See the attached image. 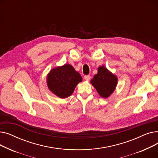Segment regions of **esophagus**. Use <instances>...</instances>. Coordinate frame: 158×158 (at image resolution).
Masks as SVG:
<instances>
[{"instance_id": "obj_1", "label": "esophagus", "mask_w": 158, "mask_h": 158, "mask_svg": "<svg viewBox=\"0 0 158 158\" xmlns=\"http://www.w3.org/2000/svg\"><path fill=\"white\" fill-rule=\"evenodd\" d=\"M84 78H85V79L86 81H89V79H90V76H89V75H88V76H85Z\"/></svg>"}]
</instances>
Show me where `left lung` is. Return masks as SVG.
Listing matches in <instances>:
<instances>
[{
  "label": "left lung",
  "mask_w": 158,
  "mask_h": 158,
  "mask_svg": "<svg viewBox=\"0 0 158 158\" xmlns=\"http://www.w3.org/2000/svg\"><path fill=\"white\" fill-rule=\"evenodd\" d=\"M97 93L102 98L109 97L114 91L118 83V78L102 65L98 68L97 73L90 81Z\"/></svg>",
  "instance_id": "8db88e82"
}]
</instances>
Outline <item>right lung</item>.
Segmentation results:
<instances>
[{"label":"right lung","mask_w":158,"mask_h":158,"mask_svg":"<svg viewBox=\"0 0 158 158\" xmlns=\"http://www.w3.org/2000/svg\"><path fill=\"white\" fill-rule=\"evenodd\" d=\"M82 81L80 73L69 64L51 69L47 76L49 90L61 98L70 96L77 84Z\"/></svg>","instance_id":"add662e5"}]
</instances>
